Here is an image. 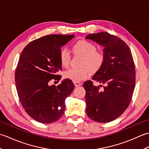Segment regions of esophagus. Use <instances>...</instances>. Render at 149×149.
Returning a JSON list of instances; mask_svg holds the SVG:
<instances>
[{
  "label": "esophagus",
  "instance_id": "1",
  "mask_svg": "<svg viewBox=\"0 0 149 149\" xmlns=\"http://www.w3.org/2000/svg\"><path fill=\"white\" fill-rule=\"evenodd\" d=\"M74 85L75 86H80L81 85V83H80V82H74Z\"/></svg>",
  "mask_w": 149,
  "mask_h": 149
}]
</instances>
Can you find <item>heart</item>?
<instances>
[{
  "label": "heart",
  "instance_id": "1",
  "mask_svg": "<svg viewBox=\"0 0 149 149\" xmlns=\"http://www.w3.org/2000/svg\"><path fill=\"white\" fill-rule=\"evenodd\" d=\"M72 51L75 55L82 56L79 68H71L65 72V77L74 82L86 79L91 72L96 73L102 67L106 61V56L102 51L97 50L96 45L89 41L80 40L72 46ZM59 60L61 65L67 68L70 62L71 55L68 50L62 49L59 52Z\"/></svg>",
  "mask_w": 149,
  "mask_h": 149
}]
</instances>
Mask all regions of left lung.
<instances>
[{
	"instance_id": "1",
	"label": "left lung",
	"mask_w": 149,
	"mask_h": 149,
	"mask_svg": "<svg viewBox=\"0 0 149 149\" xmlns=\"http://www.w3.org/2000/svg\"><path fill=\"white\" fill-rule=\"evenodd\" d=\"M91 40L104 47L106 61L92 79L104 84L102 89L87 81L86 91L88 116L95 122L107 123L123 114L130 104L136 82L135 66L128 45L122 40L107 32L90 34Z\"/></svg>"
}]
</instances>
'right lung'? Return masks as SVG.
<instances>
[{
    "instance_id": "add662e5",
    "label": "right lung",
    "mask_w": 149,
    "mask_h": 149,
    "mask_svg": "<svg viewBox=\"0 0 149 149\" xmlns=\"http://www.w3.org/2000/svg\"><path fill=\"white\" fill-rule=\"evenodd\" d=\"M74 37L73 34L41 37L25 47L20 54L15 78L18 95L28 115L40 123H52L61 118L65 99L74 89L68 79L57 86L49 85L51 80L61 79L58 75L62 70L59 52Z\"/></svg>"
}]
</instances>
